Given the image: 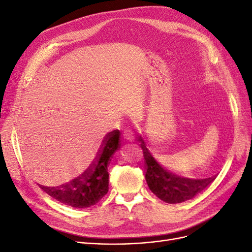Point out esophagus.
Returning <instances> with one entry per match:
<instances>
[{"label": "esophagus", "mask_w": 252, "mask_h": 252, "mask_svg": "<svg viewBox=\"0 0 252 252\" xmlns=\"http://www.w3.org/2000/svg\"><path fill=\"white\" fill-rule=\"evenodd\" d=\"M123 135H124V139L129 141V142H132L134 140V133H133L131 129H129V128L125 129L124 132H123Z\"/></svg>", "instance_id": "esophagus-1"}]
</instances>
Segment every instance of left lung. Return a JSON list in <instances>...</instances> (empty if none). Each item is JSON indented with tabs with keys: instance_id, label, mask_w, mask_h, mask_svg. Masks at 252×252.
<instances>
[{
	"instance_id": "left-lung-1",
	"label": "left lung",
	"mask_w": 252,
	"mask_h": 252,
	"mask_svg": "<svg viewBox=\"0 0 252 252\" xmlns=\"http://www.w3.org/2000/svg\"><path fill=\"white\" fill-rule=\"evenodd\" d=\"M138 139L145 159V179L149 189L159 200L169 204L191 200L216 179V175L207 179H188L170 172L152 157L142 136Z\"/></svg>"
}]
</instances>
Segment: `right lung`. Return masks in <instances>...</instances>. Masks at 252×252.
I'll list each match as a JSON object with an SVG mask.
<instances>
[{
  "instance_id": "add662e5",
  "label": "right lung",
  "mask_w": 252,
  "mask_h": 252,
  "mask_svg": "<svg viewBox=\"0 0 252 252\" xmlns=\"http://www.w3.org/2000/svg\"><path fill=\"white\" fill-rule=\"evenodd\" d=\"M120 134L113 130L105 136L94 161L79 177L59 186L40 188L53 199L74 208H87L95 205L108 192V165L120 147Z\"/></svg>"
}]
</instances>
